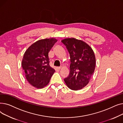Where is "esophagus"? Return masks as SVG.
I'll use <instances>...</instances> for the list:
<instances>
[{
  "instance_id": "obj_1",
  "label": "esophagus",
  "mask_w": 123,
  "mask_h": 123,
  "mask_svg": "<svg viewBox=\"0 0 123 123\" xmlns=\"http://www.w3.org/2000/svg\"><path fill=\"white\" fill-rule=\"evenodd\" d=\"M57 68L58 69H59V70H60L61 68V67H57Z\"/></svg>"
}]
</instances>
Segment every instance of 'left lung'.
<instances>
[{
	"label": "left lung",
	"mask_w": 123,
	"mask_h": 123,
	"mask_svg": "<svg viewBox=\"0 0 123 123\" xmlns=\"http://www.w3.org/2000/svg\"><path fill=\"white\" fill-rule=\"evenodd\" d=\"M61 42L70 57L69 76L64 79L69 88L78 90L85 87L93 75L96 58L92 49L84 41L75 38H66Z\"/></svg>",
	"instance_id": "left-lung-1"
}]
</instances>
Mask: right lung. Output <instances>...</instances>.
Here are the masks:
<instances>
[{
    "instance_id": "obj_1",
    "label": "right lung",
    "mask_w": 123,
    "mask_h": 123,
    "mask_svg": "<svg viewBox=\"0 0 123 123\" xmlns=\"http://www.w3.org/2000/svg\"><path fill=\"white\" fill-rule=\"evenodd\" d=\"M57 41L55 38L39 40L25 51L22 67L30 84L37 88L48 85L55 70L50 67L48 53Z\"/></svg>"
}]
</instances>
